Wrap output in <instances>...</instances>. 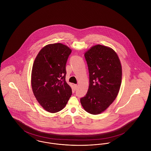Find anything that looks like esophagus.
Listing matches in <instances>:
<instances>
[{
	"label": "esophagus",
	"mask_w": 151,
	"mask_h": 151,
	"mask_svg": "<svg viewBox=\"0 0 151 151\" xmlns=\"http://www.w3.org/2000/svg\"><path fill=\"white\" fill-rule=\"evenodd\" d=\"M78 88V85L77 84H74L73 85V89L75 91Z\"/></svg>",
	"instance_id": "esophagus-1"
}]
</instances>
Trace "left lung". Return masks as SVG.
Here are the masks:
<instances>
[{"instance_id": "1", "label": "left lung", "mask_w": 151, "mask_h": 151, "mask_svg": "<svg viewBox=\"0 0 151 151\" xmlns=\"http://www.w3.org/2000/svg\"><path fill=\"white\" fill-rule=\"evenodd\" d=\"M84 57L89 73V85L80 102L88 113L99 114L109 108L119 93L122 65L115 51L101 45L92 46Z\"/></svg>"}]
</instances>
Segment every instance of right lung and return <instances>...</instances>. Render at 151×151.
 <instances>
[{
    "mask_svg": "<svg viewBox=\"0 0 151 151\" xmlns=\"http://www.w3.org/2000/svg\"><path fill=\"white\" fill-rule=\"evenodd\" d=\"M72 50L61 43L48 44L39 51L31 73L33 94L47 111L55 113L65 108L72 94L65 81V65Z\"/></svg>",
    "mask_w": 151,
    "mask_h": 151,
    "instance_id": "1",
    "label": "right lung"
}]
</instances>
